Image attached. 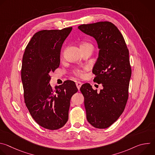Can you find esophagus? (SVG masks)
<instances>
[{"instance_id": "34e87169", "label": "esophagus", "mask_w": 155, "mask_h": 155, "mask_svg": "<svg viewBox=\"0 0 155 155\" xmlns=\"http://www.w3.org/2000/svg\"><path fill=\"white\" fill-rule=\"evenodd\" d=\"M81 84H82V83L80 81H77L76 82V86H77V88H78V90H80V88Z\"/></svg>"}]
</instances>
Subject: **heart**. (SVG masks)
<instances>
[{"label": "heart", "instance_id": "1", "mask_svg": "<svg viewBox=\"0 0 155 155\" xmlns=\"http://www.w3.org/2000/svg\"><path fill=\"white\" fill-rule=\"evenodd\" d=\"M88 46H91L92 47V45H91L90 43H87V42H84V43H83L81 44L80 48L81 47H88ZM73 74L74 75H75L76 77H80V78H83L84 76V70H81V69H77L74 71Z\"/></svg>", "mask_w": 155, "mask_h": 155}]
</instances>
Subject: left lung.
I'll return each mask as SVG.
<instances>
[{"mask_svg": "<svg viewBox=\"0 0 155 155\" xmlns=\"http://www.w3.org/2000/svg\"><path fill=\"white\" fill-rule=\"evenodd\" d=\"M78 28L97 43L99 56L93 73L94 81L103 86L99 92L89 83L81 86L86 118L94 127L105 129L118 119L127 101L131 76L129 50L121 33L110 22L82 25Z\"/></svg>", "mask_w": 155, "mask_h": 155, "instance_id": "8db88e82", "label": "left lung"}]
</instances>
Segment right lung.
<instances>
[{"label":"right lung","instance_id":"1","mask_svg":"<svg viewBox=\"0 0 155 155\" xmlns=\"http://www.w3.org/2000/svg\"><path fill=\"white\" fill-rule=\"evenodd\" d=\"M72 28L36 32L25 49L21 68L24 98L36 123L50 130L67 123L72 96L78 91L74 81L67 80L53 90L50 74L59 68L62 44Z\"/></svg>","mask_w":155,"mask_h":155}]
</instances>
